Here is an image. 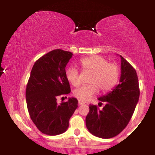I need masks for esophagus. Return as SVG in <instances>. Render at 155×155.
I'll use <instances>...</instances> for the list:
<instances>
[{"label": "esophagus", "mask_w": 155, "mask_h": 155, "mask_svg": "<svg viewBox=\"0 0 155 155\" xmlns=\"http://www.w3.org/2000/svg\"><path fill=\"white\" fill-rule=\"evenodd\" d=\"M78 102H79V105H83V104H85V102H84V101H81V100H79V101H78Z\"/></svg>", "instance_id": "obj_1"}]
</instances>
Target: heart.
<instances>
[{
  "mask_svg": "<svg viewBox=\"0 0 155 155\" xmlns=\"http://www.w3.org/2000/svg\"><path fill=\"white\" fill-rule=\"evenodd\" d=\"M84 71L91 73L88 82L74 90V95L79 100L86 101L95 95L98 90L106 92L111 90L118 82L120 75L119 65L109 63L108 60L98 55L87 57L79 61ZM65 77L69 83L76 87L80 84L79 72L75 67H70L65 71Z\"/></svg>",
  "mask_w": 155,
  "mask_h": 155,
  "instance_id": "b5f03b06",
  "label": "heart"
}]
</instances>
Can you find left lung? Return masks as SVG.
<instances>
[{
    "label": "left lung",
    "mask_w": 155,
    "mask_h": 155,
    "mask_svg": "<svg viewBox=\"0 0 155 155\" xmlns=\"http://www.w3.org/2000/svg\"><path fill=\"white\" fill-rule=\"evenodd\" d=\"M121 58L120 84L107 95L98 98L106 105L102 110L90 105L86 117L87 128L94 136L111 138L117 136L129 123L139 99L140 90L136 70L123 57Z\"/></svg>",
    "instance_id": "8db88e82"
}]
</instances>
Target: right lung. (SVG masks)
<instances>
[{
    "label": "right lung",
    "mask_w": 155,
    "mask_h": 155,
    "mask_svg": "<svg viewBox=\"0 0 155 155\" xmlns=\"http://www.w3.org/2000/svg\"><path fill=\"white\" fill-rule=\"evenodd\" d=\"M72 55L71 51L60 49L43 55L33 65L27 84L26 102L31 119L41 132L49 136L65 132L78 107L75 97L57 103L58 96L71 92L65 66Z\"/></svg>",
    "instance_id": "right-lung-1"
}]
</instances>
